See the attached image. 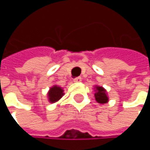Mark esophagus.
Listing matches in <instances>:
<instances>
[{
	"label": "esophagus",
	"instance_id": "esophagus-1",
	"mask_svg": "<svg viewBox=\"0 0 150 150\" xmlns=\"http://www.w3.org/2000/svg\"><path fill=\"white\" fill-rule=\"evenodd\" d=\"M73 82H74V83H81V82H82V78H81V77L75 78L73 79Z\"/></svg>",
	"mask_w": 150,
	"mask_h": 150
}]
</instances>
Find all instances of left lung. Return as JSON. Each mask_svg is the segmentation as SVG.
Wrapping results in <instances>:
<instances>
[{"label": "left lung", "mask_w": 150, "mask_h": 150, "mask_svg": "<svg viewBox=\"0 0 150 150\" xmlns=\"http://www.w3.org/2000/svg\"><path fill=\"white\" fill-rule=\"evenodd\" d=\"M95 88V93H94L95 100L98 103H102V104L108 103V95H107L106 90L104 89L103 87H100V86H96Z\"/></svg>", "instance_id": "left-lung-1"}]
</instances>
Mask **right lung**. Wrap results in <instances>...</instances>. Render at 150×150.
<instances>
[{
  "mask_svg": "<svg viewBox=\"0 0 150 150\" xmlns=\"http://www.w3.org/2000/svg\"><path fill=\"white\" fill-rule=\"evenodd\" d=\"M64 93H63V90L62 88L55 85L53 87H52L50 88L49 92L47 93V96H48V100H49L50 103H56L57 101L60 99L63 96Z\"/></svg>",
  "mask_w": 150,
  "mask_h": 150,
  "instance_id": "add662e5",
  "label": "right lung"
}]
</instances>
